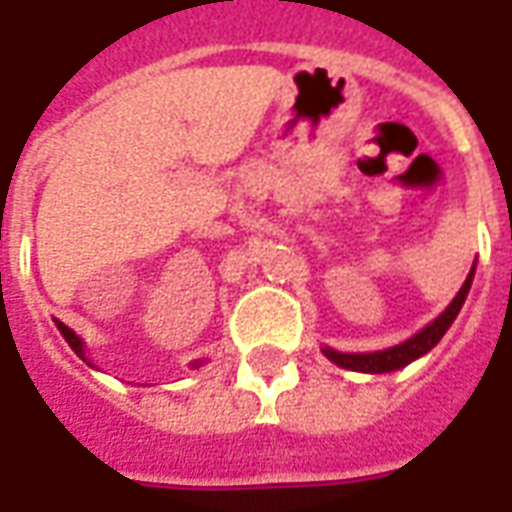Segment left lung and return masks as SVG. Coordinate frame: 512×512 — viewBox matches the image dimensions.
<instances>
[{
	"instance_id": "left-lung-1",
	"label": "left lung",
	"mask_w": 512,
	"mask_h": 512,
	"mask_svg": "<svg viewBox=\"0 0 512 512\" xmlns=\"http://www.w3.org/2000/svg\"><path fill=\"white\" fill-rule=\"evenodd\" d=\"M471 281H474V267H471V273L466 275V281L460 286V292L455 295V300H452L427 328H422L416 336L405 339L402 344H394L389 350H378V353H336L331 347H322V353L328 355L336 366L353 369V372H372V375H380V372L402 369V366H408L411 361H416V358H422L424 353H430V350L441 342V336L449 331V325L455 322L458 311L463 308V303H466Z\"/></svg>"
}]
</instances>
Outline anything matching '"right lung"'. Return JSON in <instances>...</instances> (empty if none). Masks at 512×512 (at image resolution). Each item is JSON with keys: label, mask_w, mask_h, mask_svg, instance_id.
Masks as SVG:
<instances>
[{"label": "right lung", "mask_w": 512, "mask_h": 512, "mask_svg": "<svg viewBox=\"0 0 512 512\" xmlns=\"http://www.w3.org/2000/svg\"><path fill=\"white\" fill-rule=\"evenodd\" d=\"M57 328H60V333H63L65 342L71 344V350H74V353L79 355L82 361H88V358H85V342H82V339H79V336H76V333L71 331L68 325H63V322H57ZM88 364H90V361H88ZM90 366H93V364H90ZM195 366H201V361H195V364H192V369H195Z\"/></svg>", "instance_id": "obj_1"}]
</instances>
